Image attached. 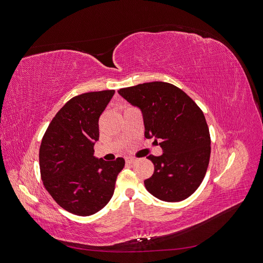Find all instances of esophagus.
Instances as JSON below:
<instances>
[{"label": "esophagus", "instance_id": "esophagus-1", "mask_svg": "<svg viewBox=\"0 0 263 263\" xmlns=\"http://www.w3.org/2000/svg\"><path fill=\"white\" fill-rule=\"evenodd\" d=\"M126 162L128 163V164H133V163L136 162V159H135V158H127L126 159Z\"/></svg>", "mask_w": 263, "mask_h": 263}]
</instances>
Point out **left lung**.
I'll return each mask as SVG.
<instances>
[{
    "label": "left lung",
    "mask_w": 263,
    "mask_h": 263,
    "mask_svg": "<svg viewBox=\"0 0 263 263\" xmlns=\"http://www.w3.org/2000/svg\"><path fill=\"white\" fill-rule=\"evenodd\" d=\"M144 116L145 137L160 140L163 154L150 155L155 171L145 180L150 194L164 202L192 195L205 177L211 156V136L202 109L178 86L149 82L119 89Z\"/></svg>",
    "instance_id": "1"
}]
</instances>
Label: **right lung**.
I'll use <instances>...</instances> for the list:
<instances>
[{
  "label": "right lung",
  "mask_w": 263,
  "mask_h": 263,
  "mask_svg": "<svg viewBox=\"0 0 263 263\" xmlns=\"http://www.w3.org/2000/svg\"><path fill=\"white\" fill-rule=\"evenodd\" d=\"M114 90L89 92L69 100L47 128L39 166L48 193L63 210L79 216L101 211L112 198L123 158L104 161L93 156L99 118Z\"/></svg>",
  "instance_id": "right-lung-1"
}]
</instances>
